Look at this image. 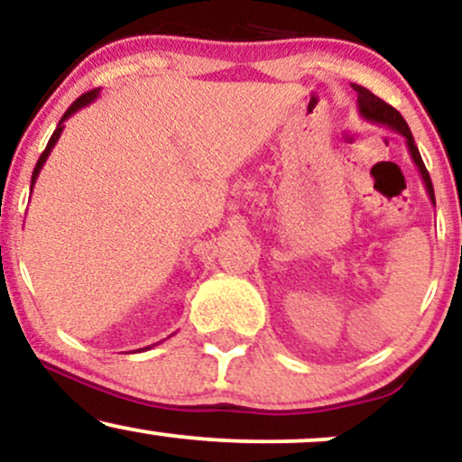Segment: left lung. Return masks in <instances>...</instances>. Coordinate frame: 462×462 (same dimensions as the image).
Returning <instances> with one entry per match:
<instances>
[{
	"label": "left lung",
	"instance_id": "8db88e82",
	"mask_svg": "<svg viewBox=\"0 0 462 462\" xmlns=\"http://www.w3.org/2000/svg\"><path fill=\"white\" fill-rule=\"evenodd\" d=\"M353 90L357 92V107H359L361 118L368 120V122H374V125H381V126H390L392 131L400 133V135L407 140V148H409L411 159H413V163L418 165L420 176H421V180H424V187L428 191V198H430V202L435 204V189H432L430 176H428V170H426L424 161H421V154H420L418 146H415V140H413V135H411L409 125L404 122L402 116H400V111L393 109L392 105H387L385 101H381L379 97H374V94H372L370 90H365L364 86H357V83H353Z\"/></svg>",
	"mask_w": 462,
	"mask_h": 462
}]
</instances>
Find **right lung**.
I'll return each mask as SVG.
<instances>
[{"label":"right lung","instance_id":"right-lung-1","mask_svg":"<svg viewBox=\"0 0 462 462\" xmlns=\"http://www.w3.org/2000/svg\"><path fill=\"white\" fill-rule=\"evenodd\" d=\"M98 92L101 90H90V92H86V94H81L79 98H77L75 103L70 105L69 109H66V114L62 116V120L58 122V129L53 131V135H51V140H49V143H47V148H44V152L41 154V159H38V163H36V168H34V174H32V189H34V185H36V178H38V174H41V170H42V165H44V161H47V157L49 154H51V150H53V146L55 143H58V140H60V135H62V131H64V122L70 118L72 114H77V111L79 109H83V107H88V105L90 103H94L98 98ZM150 348V346H148Z\"/></svg>","mask_w":462,"mask_h":462}]
</instances>
